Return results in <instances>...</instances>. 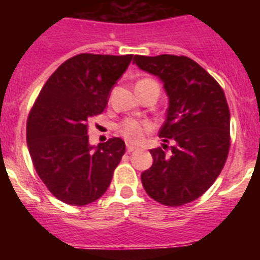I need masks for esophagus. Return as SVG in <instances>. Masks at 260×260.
<instances>
[{
    "label": "esophagus",
    "instance_id": "esophagus-1",
    "mask_svg": "<svg viewBox=\"0 0 260 260\" xmlns=\"http://www.w3.org/2000/svg\"><path fill=\"white\" fill-rule=\"evenodd\" d=\"M135 150H137V147L132 146V144H127V147H126V151H127L128 153L133 152V151H135Z\"/></svg>",
    "mask_w": 260,
    "mask_h": 260
}]
</instances>
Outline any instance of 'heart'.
<instances>
[{
    "instance_id": "b5f03b06",
    "label": "heart",
    "mask_w": 260,
    "mask_h": 260,
    "mask_svg": "<svg viewBox=\"0 0 260 260\" xmlns=\"http://www.w3.org/2000/svg\"><path fill=\"white\" fill-rule=\"evenodd\" d=\"M156 83L155 80L144 78L137 83V87L148 86V84ZM152 128V125L146 121H139L137 118H125L122 122L118 125V133L125 138L130 143H141L144 139L146 133H148Z\"/></svg>"
}]
</instances>
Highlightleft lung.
I'll return each instance as SVG.
<instances>
[{"mask_svg":"<svg viewBox=\"0 0 260 260\" xmlns=\"http://www.w3.org/2000/svg\"><path fill=\"white\" fill-rule=\"evenodd\" d=\"M142 70L157 75L169 98L160 138L176 142L151 150L153 164L142 173L153 201L178 207L198 199L224 168L231 147V113L221 86L201 65L185 56H135Z\"/></svg>","mask_w":260,"mask_h":260,"instance_id":"left-lung-1","label":"left lung"}]
</instances>
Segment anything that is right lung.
I'll return each mask as SVG.
<instances>
[{
  "label": "right lung",
  "mask_w": 260,
  "mask_h": 260,
  "mask_svg": "<svg viewBox=\"0 0 260 260\" xmlns=\"http://www.w3.org/2000/svg\"><path fill=\"white\" fill-rule=\"evenodd\" d=\"M133 54L80 53L65 61L41 88L27 119L32 164L47 189L70 206L98 201L109 187L125 142L88 143V119L102 114L112 87Z\"/></svg>",
  "instance_id": "right-lung-1"
}]
</instances>
